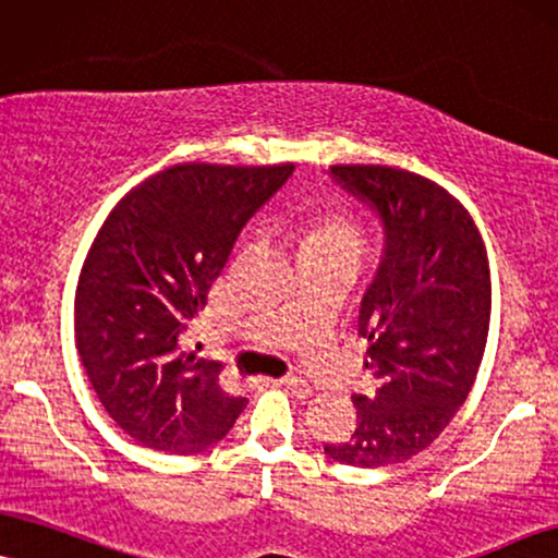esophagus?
<instances>
[{"label": "esophagus", "mask_w": 558, "mask_h": 558, "mask_svg": "<svg viewBox=\"0 0 558 558\" xmlns=\"http://www.w3.org/2000/svg\"><path fill=\"white\" fill-rule=\"evenodd\" d=\"M280 386H283V389H288L291 393H295V397H301V399H306V397H312V384H308V380H303V378H299V376H288V378H280L278 380Z\"/></svg>", "instance_id": "1"}]
</instances>
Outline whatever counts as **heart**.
I'll list each match as a JSON object with an SVG mask.
<instances>
[{"label": "heart", "mask_w": 558, "mask_h": 558, "mask_svg": "<svg viewBox=\"0 0 558 558\" xmlns=\"http://www.w3.org/2000/svg\"><path fill=\"white\" fill-rule=\"evenodd\" d=\"M301 234L308 255L314 252H352L363 255L365 236L361 223L340 210H316L301 218Z\"/></svg>", "instance_id": "heart-1"}]
</instances>
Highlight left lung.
Masks as SVG:
<instances>
[{"label":"left lung","mask_w":558,"mask_h":558,"mask_svg":"<svg viewBox=\"0 0 558 558\" xmlns=\"http://www.w3.org/2000/svg\"><path fill=\"white\" fill-rule=\"evenodd\" d=\"M329 174L378 216L386 244L357 314L378 389L352 397L355 429L324 453L380 469L425 450L466 401L489 329V267L469 210L435 182L380 165Z\"/></svg>","instance_id":"left-lung-1"}]
</instances>
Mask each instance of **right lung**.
Returning <instances> with one entry per match:
<instances>
[{"instance_id": "right-lung-1", "label": "right lung", "mask_w": 558, "mask_h": 558, "mask_svg": "<svg viewBox=\"0 0 558 558\" xmlns=\"http://www.w3.org/2000/svg\"><path fill=\"white\" fill-rule=\"evenodd\" d=\"M293 165H174L112 208L82 267L76 350L116 425L141 446L201 453L246 407L218 384L223 365L182 352L239 231Z\"/></svg>"}]
</instances>
